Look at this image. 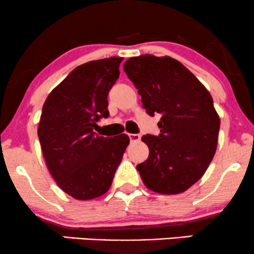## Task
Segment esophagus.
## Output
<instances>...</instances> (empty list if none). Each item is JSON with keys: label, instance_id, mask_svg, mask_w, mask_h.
Instances as JSON below:
<instances>
[{"label": "esophagus", "instance_id": "esophagus-1", "mask_svg": "<svg viewBox=\"0 0 254 254\" xmlns=\"http://www.w3.org/2000/svg\"><path fill=\"white\" fill-rule=\"evenodd\" d=\"M128 136H129L130 141H139L140 137H141L139 134H128Z\"/></svg>", "mask_w": 254, "mask_h": 254}]
</instances>
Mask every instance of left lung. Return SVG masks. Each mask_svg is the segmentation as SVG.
<instances>
[{"instance_id": "obj_1", "label": "left lung", "mask_w": 254, "mask_h": 254, "mask_svg": "<svg viewBox=\"0 0 254 254\" xmlns=\"http://www.w3.org/2000/svg\"><path fill=\"white\" fill-rule=\"evenodd\" d=\"M124 70L141 95L147 114H161L159 136L143 135L146 161L136 166L147 189L179 194L205 174L217 151L220 119L205 86L170 56L141 55Z\"/></svg>"}]
</instances>
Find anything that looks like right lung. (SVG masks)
Here are the masks:
<instances>
[{"instance_id":"right-lung-1","label":"right lung","mask_w":254,"mask_h":254,"mask_svg":"<svg viewBox=\"0 0 254 254\" xmlns=\"http://www.w3.org/2000/svg\"><path fill=\"white\" fill-rule=\"evenodd\" d=\"M122 58L90 61L76 67L52 90L42 108L37 135L45 161L58 186L77 200L105 194L129 137L94 132L107 118V96L120 75Z\"/></svg>"}]
</instances>
